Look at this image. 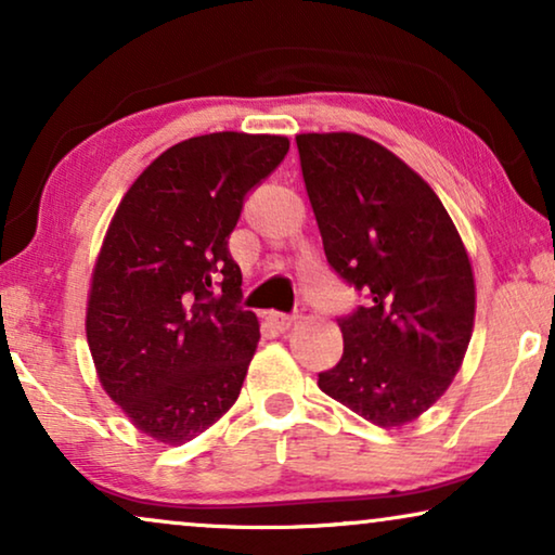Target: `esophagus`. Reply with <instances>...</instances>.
Listing matches in <instances>:
<instances>
[{"mask_svg":"<svg viewBox=\"0 0 555 555\" xmlns=\"http://www.w3.org/2000/svg\"><path fill=\"white\" fill-rule=\"evenodd\" d=\"M268 321H270L272 328H278L280 333H285V331H291V325H293L295 321H298V318H295V315H285V313H270Z\"/></svg>","mask_w":555,"mask_h":555,"instance_id":"34e87169","label":"esophagus"}]
</instances>
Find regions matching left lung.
I'll return each instance as SVG.
<instances>
[{
  "mask_svg": "<svg viewBox=\"0 0 555 555\" xmlns=\"http://www.w3.org/2000/svg\"><path fill=\"white\" fill-rule=\"evenodd\" d=\"M328 264L366 295L338 318L344 356L318 374L331 399L401 427L450 389L475 325L460 232L420 173L359 133L295 135Z\"/></svg>",
  "mask_w": 555,
  "mask_h": 555,
  "instance_id": "1",
  "label": "left lung"
}]
</instances>
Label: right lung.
<instances>
[{"label": "right lung", "instance_id": "add662e5", "mask_svg": "<svg viewBox=\"0 0 555 555\" xmlns=\"http://www.w3.org/2000/svg\"><path fill=\"white\" fill-rule=\"evenodd\" d=\"M285 135H194L133 181L90 280L86 333L103 389L135 429L184 444L240 397L260 323L227 240Z\"/></svg>", "mask_w": 555, "mask_h": 555}]
</instances>
